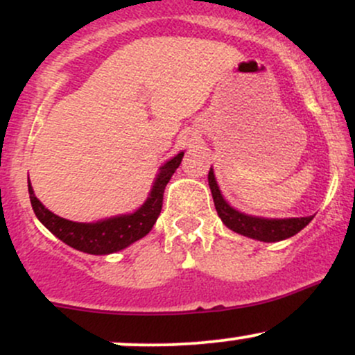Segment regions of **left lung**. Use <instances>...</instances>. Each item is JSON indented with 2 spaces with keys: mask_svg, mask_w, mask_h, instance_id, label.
<instances>
[{
  "mask_svg": "<svg viewBox=\"0 0 355 355\" xmlns=\"http://www.w3.org/2000/svg\"><path fill=\"white\" fill-rule=\"evenodd\" d=\"M209 185L211 190V197H214L215 209H217L218 217L222 222L229 227L230 230L237 232L243 237L260 240V242H279L288 237H294L299 234L312 217H299V218H263V217H252L245 215L242 211L235 210L225 202V198L220 193V189L215 180L214 170L210 168L209 172Z\"/></svg>",
  "mask_w": 355,
  "mask_h": 355,
  "instance_id": "obj_1",
  "label": "left lung"
}]
</instances>
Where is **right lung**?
I'll return each mask as SVG.
<instances>
[{
  "mask_svg": "<svg viewBox=\"0 0 355 355\" xmlns=\"http://www.w3.org/2000/svg\"><path fill=\"white\" fill-rule=\"evenodd\" d=\"M183 158V152L175 155L160 168V173L155 178V183L144 205L137 211L128 215H118V217L105 218L100 222L81 223L71 220L61 218L55 215L35 197L31 183H28L31 207L40 222L56 235L61 242L70 245L76 250L92 255H108L113 252L123 250L133 242L145 237L157 222L158 215L164 205V191L175 170L178 168Z\"/></svg>",
  "mask_w": 355,
  "mask_h": 355,
  "instance_id": "obj_1",
  "label": "right lung"
}]
</instances>
